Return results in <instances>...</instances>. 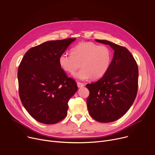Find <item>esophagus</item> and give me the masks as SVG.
<instances>
[{"label": "esophagus", "instance_id": "esophagus-1", "mask_svg": "<svg viewBox=\"0 0 155 155\" xmlns=\"http://www.w3.org/2000/svg\"><path fill=\"white\" fill-rule=\"evenodd\" d=\"M77 86L78 88H81L85 86V84L83 83H81V82H77Z\"/></svg>", "mask_w": 155, "mask_h": 155}]
</instances>
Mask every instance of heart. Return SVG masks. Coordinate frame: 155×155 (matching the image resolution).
Wrapping results in <instances>:
<instances>
[{"instance_id":"b5f03b06","label":"heart","mask_w":155,"mask_h":155,"mask_svg":"<svg viewBox=\"0 0 155 155\" xmlns=\"http://www.w3.org/2000/svg\"><path fill=\"white\" fill-rule=\"evenodd\" d=\"M111 59L112 53L108 47L93 43H81L71 49L70 54H61L59 64L68 74H74L81 65L82 68L74 74V77L80 80L89 78L96 80L106 74Z\"/></svg>"}]
</instances>
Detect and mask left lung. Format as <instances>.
<instances>
[{
    "label": "left lung",
    "instance_id": "obj_1",
    "mask_svg": "<svg viewBox=\"0 0 155 155\" xmlns=\"http://www.w3.org/2000/svg\"><path fill=\"white\" fill-rule=\"evenodd\" d=\"M109 45L114 56L106 74L87 85V100L91 117L100 122H111L122 117L134 102L138 87V68L130 52L124 46L106 40L95 39Z\"/></svg>",
    "mask_w": 155,
    "mask_h": 155
}]
</instances>
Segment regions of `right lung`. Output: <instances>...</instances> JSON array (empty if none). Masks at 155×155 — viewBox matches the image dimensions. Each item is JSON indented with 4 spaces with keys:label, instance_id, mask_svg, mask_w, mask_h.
Instances as JSON below:
<instances>
[{
    "label": "right lung",
    "instance_id": "add662e5",
    "mask_svg": "<svg viewBox=\"0 0 155 155\" xmlns=\"http://www.w3.org/2000/svg\"><path fill=\"white\" fill-rule=\"evenodd\" d=\"M75 38L50 41L28 51L18 70L20 100L30 116L54 124L67 114L68 102L78 90L59 64V58Z\"/></svg>",
    "mask_w": 155,
    "mask_h": 155
}]
</instances>
